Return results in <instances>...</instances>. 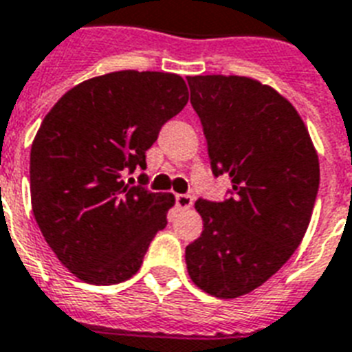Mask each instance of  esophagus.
I'll use <instances>...</instances> for the list:
<instances>
[{
	"mask_svg": "<svg viewBox=\"0 0 352 352\" xmlns=\"http://www.w3.org/2000/svg\"><path fill=\"white\" fill-rule=\"evenodd\" d=\"M175 203H177V206H179V208H182V210L192 208L193 197H192V195H188V193H177Z\"/></svg>",
	"mask_w": 352,
	"mask_h": 352,
	"instance_id": "obj_1",
	"label": "esophagus"
}]
</instances>
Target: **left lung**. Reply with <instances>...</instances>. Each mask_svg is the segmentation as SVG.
<instances>
[{"label": "left lung", "mask_w": 352, "mask_h": 352, "mask_svg": "<svg viewBox=\"0 0 352 352\" xmlns=\"http://www.w3.org/2000/svg\"><path fill=\"white\" fill-rule=\"evenodd\" d=\"M212 173L230 177L225 201L199 199L203 234L186 246L199 289L228 300L278 272L300 246L320 186L309 131L278 91L246 76H188Z\"/></svg>", "instance_id": "left-lung-1"}]
</instances>
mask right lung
I'll list each match as a JSON object with an SVG mask.
<instances>
[{
	"label": "right lung",
	"instance_id": "obj_1",
	"mask_svg": "<svg viewBox=\"0 0 352 352\" xmlns=\"http://www.w3.org/2000/svg\"><path fill=\"white\" fill-rule=\"evenodd\" d=\"M186 102L179 74L118 71L67 91L41 122L30 149L32 212L63 267L85 283L135 276L168 225L175 197L124 177L146 170V151Z\"/></svg>",
	"mask_w": 352,
	"mask_h": 352
}]
</instances>
